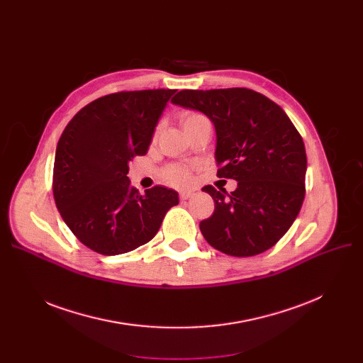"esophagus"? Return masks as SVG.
<instances>
[{"mask_svg": "<svg viewBox=\"0 0 363 363\" xmlns=\"http://www.w3.org/2000/svg\"><path fill=\"white\" fill-rule=\"evenodd\" d=\"M194 196V193H191V191H182L181 194H179V199L181 200H188V199H191Z\"/></svg>", "mask_w": 363, "mask_h": 363, "instance_id": "esophagus-1", "label": "esophagus"}]
</instances>
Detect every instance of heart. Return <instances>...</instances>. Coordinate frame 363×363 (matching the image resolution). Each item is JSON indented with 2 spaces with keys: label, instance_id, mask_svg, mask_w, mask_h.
<instances>
[{
  "label": "heart",
  "instance_id": "heart-1",
  "mask_svg": "<svg viewBox=\"0 0 363 363\" xmlns=\"http://www.w3.org/2000/svg\"><path fill=\"white\" fill-rule=\"evenodd\" d=\"M203 119H206V118L200 113H186L182 116L181 123H182V128H185L188 125H193ZM164 179L172 185L185 186L189 184V181H191V175H189V170L185 166L175 164V166H170L164 170Z\"/></svg>",
  "mask_w": 363,
  "mask_h": 363
}]
</instances>
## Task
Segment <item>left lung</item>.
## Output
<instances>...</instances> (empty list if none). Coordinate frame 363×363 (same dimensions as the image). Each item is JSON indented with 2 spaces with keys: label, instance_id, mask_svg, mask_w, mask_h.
I'll use <instances>...</instances> for the list:
<instances>
[{
  "label": "left lung",
  "instance_id": "1",
  "mask_svg": "<svg viewBox=\"0 0 363 363\" xmlns=\"http://www.w3.org/2000/svg\"><path fill=\"white\" fill-rule=\"evenodd\" d=\"M172 103L212 121L218 177L238 182L231 194L203 186L215 201L213 215L200 222L206 241L237 257L271 249L290 230L304 200L306 150L290 118L247 88L184 89Z\"/></svg>",
  "mask_w": 363,
  "mask_h": 363
}]
</instances>
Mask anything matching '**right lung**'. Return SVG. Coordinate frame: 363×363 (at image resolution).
Masks as SVG:
<instances>
[{
  "instance_id": "add662e5",
  "label": "right lung",
  "mask_w": 363,
  "mask_h": 363,
  "mask_svg": "<svg viewBox=\"0 0 363 363\" xmlns=\"http://www.w3.org/2000/svg\"><path fill=\"white\" fill-rule=\"evenodd\" d=\"M177 89L123 91L85 106L57 144L52 172L55 206L88 249L104 256L135 250L159 231L179 203L175 189L129 185V163L144 156Z\"/></svg>"
}]
</instances>
